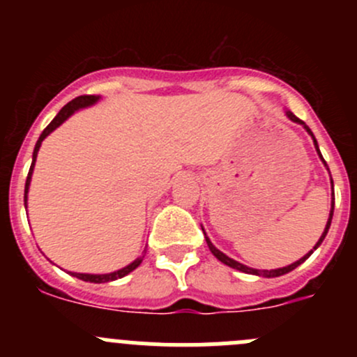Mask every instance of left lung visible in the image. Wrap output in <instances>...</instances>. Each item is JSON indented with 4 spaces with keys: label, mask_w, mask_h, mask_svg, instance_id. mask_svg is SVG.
<instances>
[{
    "label": "left lung",
    "mask_w": 357,
    "mask_h": 357,
    "mask_svg": "<svg viewBox=\"0 0 357 357\" xmlns=\"http://www.w3.org/2000/svg\"><path fill=\"white\" fill-rule=\"evenodd\" d=\"M285 114H287V117L290 119L291 122H297V124H301L302 128L305 129V131H307V135H311V138H312V143H314V149H316V152H318V155H319V158H321V162L323 164H325V167L328 169V165H326V162H325V158H323V155H321V152H319V146H318V142H316V138H314V135H312V131L311 129L307 128V124H305L304 121H301V119L298 117H295L294 114H291L290 110H285ZM330 171V169H328ZM330 178H332V176H330ZM330 183H332V208H330V215H328V221H326V226H325V231L321 233V236H319V240H318V243H316L314 247H312V250H309L307 254L304 255V257H301L298 259V261H295V262H291V264H289V266H285V268H278V269H255V268H248V266H245V264H242V262H238V261H235V259H231V257H228V255L226 254H222L221 250H219V248H215L214 245H212V242L211 240H208V236L205 235V231H204V228H202V231H204V235H205V242H207V245H208V250L212 252V254H214V257L218 259V261H221L222 264H226V266H229V268H233V269H238V271H242V273H247V275H255V276H262V278H276V276H282V275H287V273H290V271H294L295 268H297V266H301L302 262L305 261V259L309 257V255L312 254V252L316 250V248H318L319 245H321L323 243V240H325V236H326V233H328V229H330V225H332V218H333V207H335V197H333V181L332 179H330Z\"/></svg>",
    "instance_id": "obj_1"
}]
</instances>
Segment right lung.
I'll return each instance as SVG.
<instances>
[{
  "label": "right lung",
  "mask_w": 357,
  "mask_h": 357,
  "mask_svg": "<svg viewBox=\"0 0 357 357\" xmlns=\"http://www.w3.org/2000/svg\"><path fill=\"white\" fill-rule=\"evenodd\" d=\"M98 100H100L98 95H82V96H77V98H74V100H72V102H68L67 105L63 107V109L55 115V119H53V121L50 122L48 126H46L45 131L41 132V136H39L38 143H36V146H34V152H32V164H31V169H29L27 181H25V192H24V205H25V207H27L29 186H31V178H32V172H34L36 158H38V152H39V149H41L43 139H45L48 135H52V132L55 131V129L59 128V126H62L63 122H66L67 119L70 117V115L75 114V112L81 110V109H88V107L95 105V103L98 102ZM145 254H146V250H143V255H139L138 259H135V261H132L131 264L124 266V268L117 269V271H114V273H105V275H89V273H70V275L75 276V278L82 280V282L109 283V282H114V280L124 278L126 275H129V273H131V271H135V269L138 268V266L143 262V257H145Z\"/></svg>",
  "instance_id": "obj_1"
}]
</instances>
